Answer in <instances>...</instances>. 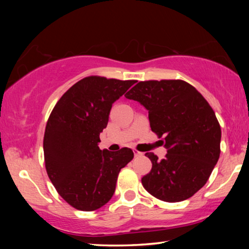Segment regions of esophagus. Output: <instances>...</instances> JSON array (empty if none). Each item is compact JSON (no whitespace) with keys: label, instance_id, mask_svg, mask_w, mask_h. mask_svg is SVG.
I'll list each match as a JSON object with an SVG mask.
<instances>
[{"label":"esophagus","instance_id":"esophagus-1","mask_svg":"<svg viewBox=\"0 0 249 249\" xmlns=\"http://www.w3.org/2000/svg\"><path fill=\"white\" fill-rule=\"evenodd\" d=\"M134 154H135V156H142V153L137 151V149H134Z\"/></svg>","mask_w":249,"mask_h":249}]
</instances>
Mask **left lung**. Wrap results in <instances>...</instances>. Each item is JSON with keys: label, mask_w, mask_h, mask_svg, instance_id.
<instances>
[{"label": "left lung", "mask_w": 249, "mask_h": 249, "mask_svg": "<svg viewBox=\"0 0 249 249\" xmlns=\"http://www.w3.org/2000/svg\"><path fill=\"white\" fill-rule=\"evenodd\" d=\"M148 111L149 124L163 137L165 158L146 153L151 172L142 178L156 198L181 202L209 180L220 158L221 128L213 108L202 94L183 80L139 81L124 95Z\"/></svg>", "instance_id": "1"}]
</instances>
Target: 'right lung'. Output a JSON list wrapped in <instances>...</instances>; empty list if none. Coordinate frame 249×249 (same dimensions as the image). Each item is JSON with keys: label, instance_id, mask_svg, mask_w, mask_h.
Returning a JSON list of instances; mask_svg holds the SVG:
<instances>
[{"label": "right lung", "instance_id": "1", "mask_svg": "<svg viewBox=\"0 0 249 249\" xmlns=\"http://www.w3.org/2000/svg\"><path fill=\"white\" fill-rule=\"evenodd\" d=\"M136 80L90 76L62 95L47 120L44 159L56 192L74 209L95 211L113 196L119 172L134 159L124 147L100 149V134L107 128L112 104Z\"/></svg>", "mask_w": 249, "mask_h": 249}]
</instances>
